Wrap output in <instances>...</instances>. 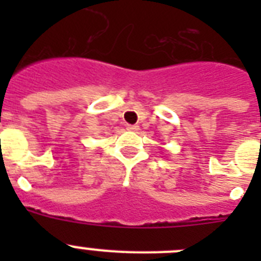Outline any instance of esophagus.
I'll list each match as a JSON object with an SVG mask.
<instances>
[{
    "label": "esophagus",
    "mask_w": 261,
    "mask_h": 261,
    "mask_svg": "<svg viewBox=\"0 0 261 261\" xmlns=\"http://www.w3.org/2000/svg\"><path fill=\"white\" fill-rule=\"evenodd\" d=\"M126 129H128V130H138V129H140V126H138V125H130V124H128V125H126Z\"/></svg>",
    "instance_id": "34e87169"
}]
</instances>
